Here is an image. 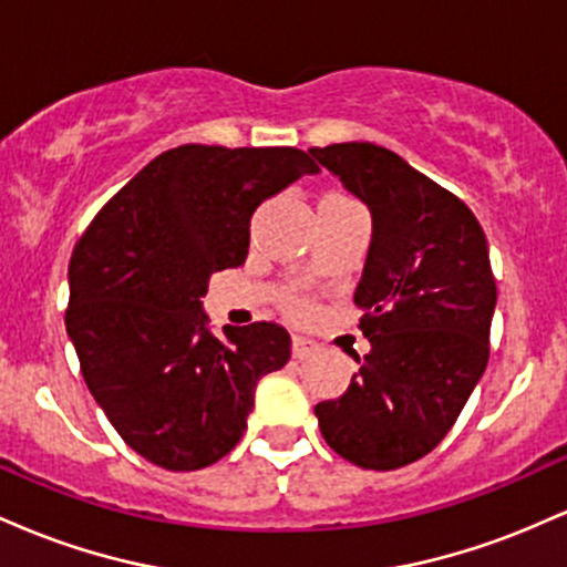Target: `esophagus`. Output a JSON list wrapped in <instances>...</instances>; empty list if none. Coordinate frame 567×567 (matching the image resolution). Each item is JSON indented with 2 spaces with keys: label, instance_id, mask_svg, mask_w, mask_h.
Instances as JSON below:
<instances>
[{
  "label": "esophagus",
  "instance_id": "1",
  "mask_svg": "<svg viewBox=\"0 0 567 567\" xmlns=\"http://www.w3.org/2000/svg\"><path fill=\"white\" fill-rule=\"evenodd\" d=\"M317 343L311 341V338L306 336H292V357H298V360H306V357L317 354Z\"/></svg>",
  "mask_w": 567,
  "mask_h": 567
}]
</instances>
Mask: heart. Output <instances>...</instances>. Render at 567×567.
<instances>
[{"mask_svg":"<svg viewBox=\"0 0 567 567\" xmlns=\"http://www.w3.org/2000/svg\"><path fill=\"white\" fill-rule=\"evenodd\" d=\"M290 309H292V311H303V303H298V301H296V303L290 306Z\"/></svg>","mask_w":567,"mask_h":567,"instance_id":"1","label":"heart"}]
</instances>
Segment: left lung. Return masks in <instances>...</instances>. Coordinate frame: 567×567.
Listing matches in <instances>:
<instances>
[{
    "mask_svg": "<svg viewBox=\"0 0 567 567\" xmlns=\"http://www.w3.org/2000/svg\"><path fill=\"white\" fill-rule=\"evenodd\" d=\"M309 152L373 216L354 292L370 351L347 392L315 413L341 458L400 470L440 445L485 373L496 309L485 231L453 192L389 148L354 141Z\"/></svg>",
    "mask_w": 567,
    "mask_h": 567,
    "instance_id": "1",
    "label": "left lung"
}]
</instances>
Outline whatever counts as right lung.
<instances>
[{
  "mask_svg": "<svg viewBox=\"0 0 567 567\" xmlns=\"http://www.w3.org/2000/svg\"><path fill=\"white\" fill-rule=\"evenodd\" d=\"M306 173L301 148H171L114 194L71 252L66 330L82 379L120 437L171 472L243 440L256 383L290 360L277 322L207 330L199 298L245 264L250 218Z\"/></svg>",
  "mask_w": 567,
  "mask_h": 567,
  "instance_id": "1",
  "label": "right lung"
}]
</instances>
